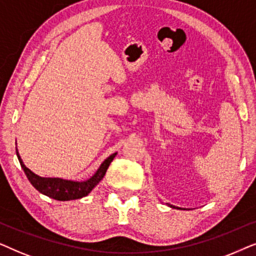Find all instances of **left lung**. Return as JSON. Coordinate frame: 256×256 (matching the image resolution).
I'll use <instances>...</instances> for the list:
<instances>
[{
  "mask_svg": "<svg viewBox=\"0 0 256 256\" xmlns=\"http://www.w3.org/2000/svg\"><path fill=\"white\" fill-rule=\"evenodd\" d=\"M166 205H168L170 207H172V208H178V210H182V208H180V207H176V206H173V205H171V204H166ZM184 210H185V208H184Z\"/></svg>",
  "mask_w": 256,
  "mask_h": 256,
  "instance_id": "1",
  "label": "left lung"
}]
</instances>
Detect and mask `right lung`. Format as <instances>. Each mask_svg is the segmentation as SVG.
<instances>
[{"mask_svg": "<svg viewBox=\"0 0 256 256\" xmlns=\"http://www.w3.org/2000/svg\"><path fill=\"white\" fill-rule=\"evenodd\" d=\"M16 154L18 158V162L21 164V168L24 171L26 178L30 182V184L38 190L40 193L44 194V196L51 198V199L60 200V202H69V200L80 199V198L86 196L88 193L96 187L100 180L104 178L105 173H106L108 166L116 156L117 152L108 156L100 166L94 172V174L84 182H76V180H66L62 178H44V176H40L34 173L32 171L26 168L21 159L18 150L16 148Z\"/></svg>", "mask_w": 256, "mask_h": 256, "instance_id": "1", "label": "right lung"}]
</instances>
